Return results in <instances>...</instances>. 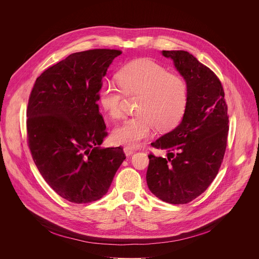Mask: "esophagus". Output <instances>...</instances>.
Here are the masks:
<instances>
[{"instance_id": "34e87169", "label": "esophagus", "mask_w": 259, "mask_h": 259, "mask_svg": "<svg viewBox=\"0 0 259 259\" xmlns=\"http://www.w3.org/2000/svg\"><path fill=\"white\" fill-rule=\"evenodd\" d=\"M123 151H124L126 156H130V155H132L135 152V150L133 148H128V147H125V148H123Z\"/></svg>"}]
</instances>
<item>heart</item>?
<instances>
[{"mask_svg": "<svg viewBox=\"0 0 259 259\" xmlns=\"http://www.w3.org/2000/svg\"><path fill=\"white\" fill-rule=\"evenodd\" d=\"M126 97L139 96V114L125 119L112 133L116 145L138 147L157 128L176 126L185 114L188 90L180 74L168 73L160 64L142 58L125 64L117 73V84L105 81L99 91V102L111 118L122 115Z\"/></svg>", "mask_w": 259, "mask_h": 259, "instance_id": "heart-1", "label": "heart"}]
</instances>
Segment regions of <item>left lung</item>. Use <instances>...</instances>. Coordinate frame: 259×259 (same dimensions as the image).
<instances>
[{
  "label": "left lung",
  "mask_w": 259,
  "mask_h": 259,
  "mask_svg": "<svg viewBox=\"0 0 259 259\" xmlns=\"http://www.w3.org/2000/svg\"><path fill=\"white\" fill-rule=\"evenodd\" d=\"M184 76L188 100L182 122L154 143L167 158L148 154L147 183L162 201L185 204L213 182L227 146L228 115L218 75L185 51H162Z\"/></svg>",
  "instance_id": "left-lung-1"
}]
</instances>
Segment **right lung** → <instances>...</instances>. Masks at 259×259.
Segmentation results:
<instances>
[{"mask_svg": "<svg viewBox=\"0 0 259 259\" xmlns=\"http://www.w3.org/2000/svg\"><path fill=\"white\" fill-rule=\"evenodd\" d=\"M119 50L74 53L37 77L27 109L32 157L47 184L74 203L103 197L125 159L121 147L102 148L106 123L97 102Z\"/></svg>", "mask_w": 259, "mask_h": 259, "instance_id": "obj_1", "label": "right lung"}]
</instances>
